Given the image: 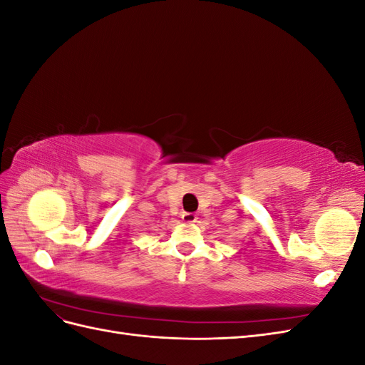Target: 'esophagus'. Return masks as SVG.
I'll list each match as a JSON object with an SVG mask.
<instances>
[{"label":"esophagus","mask_w":365,"mask_h":365,"mask_svg":"<svg viewBox=\"0 0 365 365\" xmlns=\"http://www.w3.org/2000/svg\"><path fill=\"white\" fill-rule=\"evenodd\" d=\"M196 215L195 213H184L182 215V220L184 222H187V224H192V222H196Z\"/></svg>","instance_id":"esophagus-1"}]
</instances>
